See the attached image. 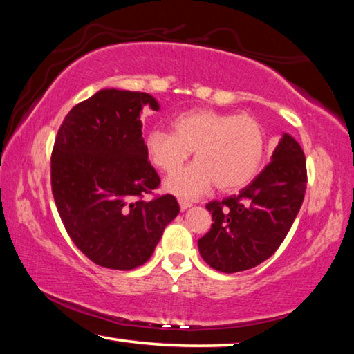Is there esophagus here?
Here are the masks:
<instances>
[{
	"label": "esophagus",
	"instance_id": "obj_1",
	"mask_svg": "<svg viewBox=\"0 0 354 354\" xmlns=\"http://www.w3.org/2000/svg\"><path fill=\"white\" fill-rule=\"evenodd\" d=\"M192 206V203L187 200H179V207H181V211H185V209H189Z\"/></svg>",
	"mask_w": 354,
	"mask_h": 354
}]
</instances>
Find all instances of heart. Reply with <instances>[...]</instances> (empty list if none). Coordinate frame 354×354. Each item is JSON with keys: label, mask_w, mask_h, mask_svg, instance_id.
<instances>
[{"label": "heart", "mask_w": 354, "mask_h": 354, "mask_svg": "<svg viewBox=\"0 0 354 354\" xmlns=\"http://www.w3.org/2000/svg\"><path fill=\"white\" fill-rule=\"evenodd\" d=\"M173 134L149 131L145 149L164 173L181 169L192 151L195 162L167 179L165 187L183 198H196L215 184L221 192L247 187L261 171L268 134L259 118L248 113L192 109L173 120Z\"/></svg>", "instance_id": "1"}]
</instances>
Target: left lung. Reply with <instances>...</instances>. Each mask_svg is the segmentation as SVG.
<instances>
[{
	"label": "left lung",
	"mask_w": 354,
	"mask_h": 354,
	"mask_svg": "<svg viewBox=\"0 0 354 354\" xmlns=\"http://www.w3.org/2000/svg\"><path fill=\"white\" fill-rule=\"evenodd\" d=\"M306 158L292 136L281 137L272 162L239 195L211 201L212 226L198 241L203 259L223 273L268 259L289 232L306 192Z\"/></svg>",
	"instance_id": "obj_1"
}]
</instances>
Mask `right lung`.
I'll use <instances>...</instances> for the list:
<instances>
[{
	"mask_svg": "<svg viewBox=\"0 0 354 354\" xmlns=\"http://www.w3.org/2000/svg\"><path fill=\"white\" fill-rule=\"evenodd\" d=\"M151 95L103 88L64 118L51 153V190L73 243L112 270H133L151 257L165 226L179 214L159 187L142 137L143 106Z\"/></svg>",
	"mask_w": 354,
	"mask_h": 354,
	"instance_id": "obj_1",
	"label": "right lung"
}]
</instances>
